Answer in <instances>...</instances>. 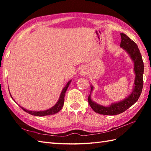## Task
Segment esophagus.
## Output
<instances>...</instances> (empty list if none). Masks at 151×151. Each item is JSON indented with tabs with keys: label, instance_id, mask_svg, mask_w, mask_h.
Here are the masks:
<instances>
[{
	"label": "esophagus",
	"instance_id": "34e87169",
	"mask_svg": "<svg viewBox=\"0 0 151 151\" xmlns=\"http://www.w3.org/2000/svg\"><path fill=\"white\" fill-rule=\"evenodd\" d=\"M80 74H81V75H85L86 74V72L84 71V70H82L81 72H80Z\"/></svg>",
	"mask_w": 151,
	"mask_h": 151
}]
</instances>
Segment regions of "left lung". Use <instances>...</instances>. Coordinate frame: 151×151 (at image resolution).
Instances as JSON below:
<instances>
[{
	"instance_id": "1",
	"label": "left lung",
	"mask_w": 151,
	"mask_h": 151,
	"mask_svg": "<svg viewBox=\"0 0 151 151\" xmlns=\"http://www.w3.org/2000/svg\"><path fill=\"white\" fill-rule=\"evenodd\" d=\"M121 41L120 47L127 51L129 54L131 59L134 62V70L135 73V81L132 92L120 102H114L108 106L97 104L91 99V93L88 97V102L93 110L96 113L102 115H115L123 113L128 108L132 106L135 102L138 100L139 96L142 93L143 84V70L144 65L142 55L139 52L138 47L134 41L128 37L126 34L121 33ZM93 89V87L91 86V92Z\"/></svg>"
}]
</instances>
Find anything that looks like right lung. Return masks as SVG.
Here are the masks:
<instances>
[{
  "instance_id": "1",
  "label": "right lung",
  "mask_w": 151,
  "mask_h": 151,
  "mask_svg": "<svg viewBox=\"0 0 151 151\" xmlns=\"http://www.w3.org/2000/svg\"><path fill=\"white\" fill-rule=\"evenodd\" d=\"M70 81L68 82H67V84H66V86L65 87L63 88V89H62V93H61L60 96V98L58 99V101L56 102V104L52 106V108H50V109H48L47 110H44V111H30V110H26V109L23 108L22 107H21L20 106V107L24 111L27 112L29 114H31L32 115H35V116H46V115H53V114H55L56 113H58L60 110H62V108L64 104V97H65V92L67 91V88H68L69 86L70 83ZM11 95V94H10ZM11 97L12 98V95H11ZM13 100H14V99L12 98Z\"/></svg>"
}]
</instances>
